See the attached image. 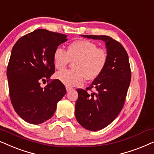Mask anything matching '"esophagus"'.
<instances>
[{"label": "esophagus", "mask_w": 154, "mask_h": 154, "mask_svg": "<svg viewBox=\"0 0 154 154\" xmlns=\"http://www.w3.org/2000/svg\"><path fill=\"white\" fill-rule=\"evenodd\" d=\"M65 88H66V91H67V92H68L69 91H70V90L72 89V88L68 87H66Z\"/></svg>", "instance_id": "34e87169"}]
</instances>
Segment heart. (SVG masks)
Instances as JSON below:
<instances>
[{"mask_svg": "<svg viewBox=\"0 0 154 154\" xmlns=\"http://www.w3.org/2000/svg\"><path fill=\"white\" fill-rule=\"evenodd\" d=\"M70 60H75L74 69L58 72L56 77L67 87H75L82 85L85 78L91 80L101 75L107 63L108 55L95 43L78 40L67 46V52L58 47L53 53V63L56 69H63Z\"/></svg>", "mask_w": 154, "mask_h": 154, "instance_id": "heart-1", "label": "heart"}]
</instances>
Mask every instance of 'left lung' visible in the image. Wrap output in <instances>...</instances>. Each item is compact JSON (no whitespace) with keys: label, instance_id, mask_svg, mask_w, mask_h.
<instances>
[{"label":"left lung","instance_id":"8db88e82","mask_svg":"<svg viewBox=\"0 0 154 154\" xmlns=\"http://www.w3.org/2000/svg\"><path fill=\"white\" fill-rule=\"evenodd\" d=\"M106 43L108 60L102 73L87 89H77L75 103L77 122L90 131L102 130L113 121L124 106L131 81L128 55L118 42L108 36L82 35ZM97 91L90 94L87 90Z\"/></svg>","mask_w":154,"mask_h":154}]
</instances>
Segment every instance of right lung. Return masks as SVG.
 <instances>
[{"instance_id":"1","label":"right lung","mask_w":154,"mask_h":154,"mask_svg":"<svg viewBox=\"0 0 154 154\" xmlns=\"http://www.w3.org/2000/svg\"><path fill=\"white\" fill-rule=\"evenodd\" d=\"M67 41V35L40 29L22 36L12 49L7 68L10 101L22 119L38 125L53 116L57 103L66 94L63 84L53 79V53Z\"/></svg>"}]
</instances>
